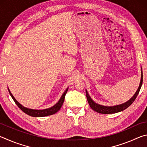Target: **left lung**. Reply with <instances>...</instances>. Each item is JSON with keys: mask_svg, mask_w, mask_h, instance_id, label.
Instances as JSON below:
<instances>
[{"mask_svg": "<svg viewBox=\"0 0 147 147\" xmlns=\"http://www.w3.org/2000/svg\"><path fill=\"white\" fill-rule=\"evenodd\" d=\"M142 84H143V71H142V69H141V81H140V84H139V86L138 89V90H137V91L136 92V93L134 94V96L128 101L126 102H124L122 104H119V105H117L114 106H102V105H100V104L94 102L92 100L91 98L90 97V96H89V94H88V91H87V90H86L87 100H88V103L91 108V109L99 113L111 114V113H115L117 112H120V111H123L125 109L128 108V107L134 102V100H136V97L138 96V94L139 93V91H140V89L141 88V86H142Z\"/></svg>", "mask_w": 147, "mask_h": 147, "instance_id": "1", "label": "left lung"}]
</instances>
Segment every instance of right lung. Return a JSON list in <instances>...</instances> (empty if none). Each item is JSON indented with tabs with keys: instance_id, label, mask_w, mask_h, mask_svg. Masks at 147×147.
I'll use <instances>...</instances> for the list:
<instances>
[{
	"instance_id": "add662e5",
	"label": "right lung",
	"mask_w": 147,
	"mask_h": 147,
	"mask_svg": "<svg viewBox=\"0 0 147 147\" xmlns=\"http://www.w3.org/2000/svg\"><path fill=\"white\" fill-rule=\"evenodd\" d=\"M68 88H67V89L65 91L64 93L62 94L60 99H59V101L57 102L55 105H54L53 107L51 108H47V109H29L25 108L23 106H22L21 104L19 102H18L16 100V99L14 98V96H13V94L11 93L10 91L8 89L9 93L10 94L11 96L13 98V100H14L15 102L17 105V106L21 109L22 111L24 112L25 113H26L27 115H28L30 116H32V117H45V116H48V115H53V114L56 113V112L60 109V108H61L62 105H63V103L65 100V94L67 93V92L68 91Z\"/></svg>"
}]
</instances>
